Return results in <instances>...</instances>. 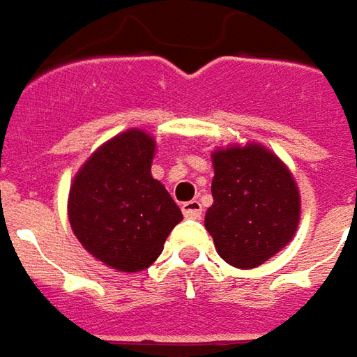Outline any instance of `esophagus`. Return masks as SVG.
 <instances>
[{"label":"esophagus","mask_w":357,"mask_h":357,"mask_svg":"<svg viewBox=\"0 0 357 357\" xmlns=\"http://www.w3.org/2000/svg\"><path fill=\"white\" fill-rule=\"evenodd\" d=\"M183 213L188 219H199L202 217V204H199L198 199L186 202V204H183Z\"/></svg>","instance_id":"1"}]
</instances>
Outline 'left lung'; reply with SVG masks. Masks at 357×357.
Returning a JSON list of instances; mask_svg holds the SVG:
<instances>
[{"label": "left lung", "instance_id": "left-lung-1", "mask_svg": "<svg viewBox=\"0 0 357 357\" xmlns=\"http://www.w3.org/2000/svg\"><path fill=\"white\" fill-rule=\"evenodd\" d=\"M213 206L206 229L217 254L236 269H254L294 238L302 215L300 190L284 161L264 144L217 148Z\"/></svg>", "mask_w": 357, "mask_h": 357}]
</instances>
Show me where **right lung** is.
<instances>
[{
  "instance_id": "add662e5",
  "label": "right lung",
  "mask_w": 357,
  "mask_h": 357,
  "mask_svg": "<svg viewBox=\"0 0 357 357\" xmlns=\"http://www.w3.org/2000/svg\"><path fill=\"white\" fill-rule=\"evenodd\" d=\"M155 148L146 130H125L93 151L70 183V229L86 252L111 269H148L183 221L181 207L151 176Z\"/></svg>"
}]
</instances>
